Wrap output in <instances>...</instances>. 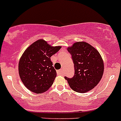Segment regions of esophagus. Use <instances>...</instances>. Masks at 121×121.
Listing matches in <instances>:
<instances>
[{
    "mask_svg": "<svg viewBox=\"0 0 121 121\" xmlns=\"http://www.w3.org/2000/svg\"><path fill=\"white\" fill-rule=\"evenodd\" d=\"M57 75H61L63 74V69H60L59 70H57Z\"/></svg>",
    "mask_w": 121,
    "mask_h": 121,
    "instance_id": "obj_1",
    "label": "esophagus"
}]
</instances>
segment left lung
<instances>
[{
	"instance_id": "obj_1",
	"label": "left lung",
	"mask_w": 121,
	"mask_h": 121,
	"mask_svg": "<svg viewBox=\"0 0 121 121\" xmlns=\"http://www.w3.org/2000/svg\"><path fill=\"white\" fill-rule=\"evenodd\" d=\"M74 64V77H65L72 90L86 92L99 83L104 73V63L101 55L94 47L86 42L75 43L68 47Z\"/></svg>"
}]
</instances>
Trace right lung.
<instances>
[{
  "instance_id": "obj_1",
  "label": "right lung",
  "mask_w": 121,
  "mask_h": 121,
  "mask_svg": "<svg viewBox=\"0 0 121 121\" xmlns=\"http://www.w3.org/2000/svg\"><path fill=\"white\" fill-rule=\"evenodd\" d=\"M61 46L52 47L47 41L39 40L25 50L19 63V73L26 87L35 93L47 91L57 76L50 57Z\"/></svg>"
}]
</instances>
